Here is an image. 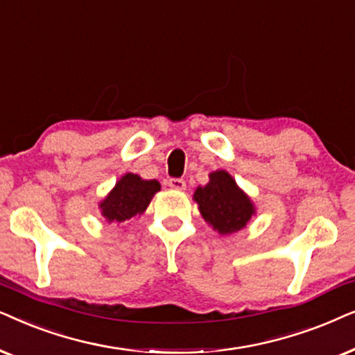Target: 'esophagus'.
<instances>
[{
	"mask_svg": "<svg viewBox=\"0 0 355 355\" xmlns=\"http://www.w3.org/2000/svg\"><path fill=\"white\" fill-rule=\"evenodd\" d=\"M168 187L175 191H183L187 188V183H185V180H182V178H170Z\"/></svg>",
	"mask_w": 355,
	"mask_h": 355,
	"instance_id": "esophagus-1",
	"label": "esophagus"
}]
</instances>
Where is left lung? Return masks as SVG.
<instances>
[{"instance_id": "obj_1", "label": "left lung", "mask_w": 355, "mask_h": 355, "mask_svg": "<svg viewBox=\"0 0 355 355\" xmlns=\"http://www.w3.org/2000/svg\"><path fill=\"white\" fill-rule=\"evenodd\" d=\"M193 200L202 219L220 235L245 229L257 214L252 198L237 185L232 175L222 168L209 173V182L196 188Z\"/></svg>"}]
</instances>
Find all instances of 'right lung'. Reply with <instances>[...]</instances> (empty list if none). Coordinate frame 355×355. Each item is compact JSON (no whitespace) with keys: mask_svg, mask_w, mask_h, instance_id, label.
Instances as JSON below:
<instances>
[{"mask_svg":"<svg viewBox=\"0 0 355 355\" xmlns=\"http://www.w3.org/2000/svg\"><path fill=\"white\" fill-rule=\"evenodd\" d=\"M157 191H160L157 180H144L138 173H125L108 195L98 201V209L108 224H121L144 214Z\"/></svg>","mask_w":355,"mask_h":355,"instance_id":"add662e5","label":"right lung"}]
</instances>
